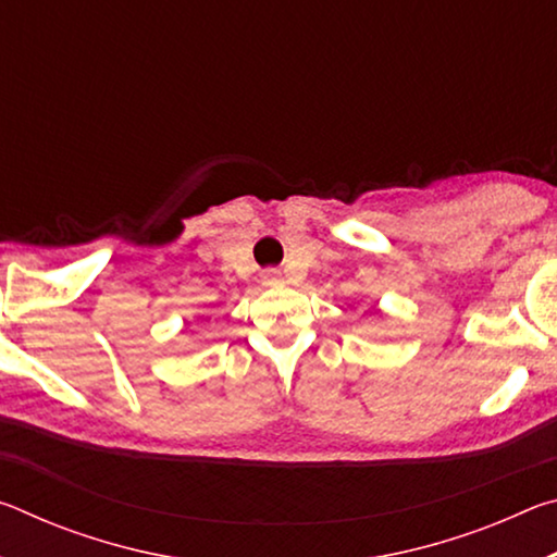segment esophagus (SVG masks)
<instances>
[{
	"instance_id": "1",
	"label": "esophagus",
	"mask_w": 557,
	"mask_h": 557,
	"mask_svg": "<svg viewBox=\"0 0 557 557\" xmlns=\"http://www.w3.org/2000/svg\"><path fill=\"white\" fill-rule=\"evenodd\" d=\"M280 282H282V272L280 270H275V268L262 270V285L275 287V285H280Z\"/></svg>"
}]
</instances>
